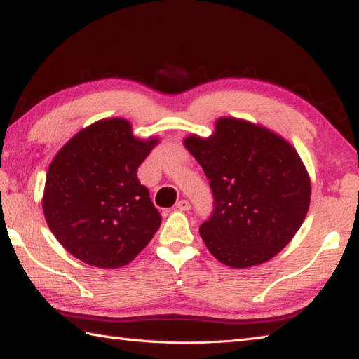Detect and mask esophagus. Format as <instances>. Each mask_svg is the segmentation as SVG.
<instances>
[{
	"instance_id": "esophagus-1",
	"label": "esophagus",
	"mask_w": 359,
	"mask_h": 359,
	"mask_svg": "<svg viewBox=\"0 0 359 359\" xmlns=\"http://www.w3.org/2000/svg\"><path fill=\"white\" fill-rule=\"evenodd\" d=\"M189 208H191V205H189V202L185 199H182L175 203V210H179V211H189Z\"/></svg>"
}]
</instances>
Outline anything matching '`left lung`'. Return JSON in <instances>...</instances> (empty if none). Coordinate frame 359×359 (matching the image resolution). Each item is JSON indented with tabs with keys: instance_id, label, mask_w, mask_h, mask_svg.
<instances>
[{
	"instance_id": "obj_1",
	"label": "left lung",
	"mask_w": 359,
	"mask_h": 359,
	"mask_svg": "<svg viewBox=\"0 0 359 359\" xmlns=\"http://www.w3.org/2000/svg\"><path fill=\"white\" fill-rule=\"evenodd\" d=\"M210 137L185 148L210 180L215 211L199 233L219 262L248 269L288 245L307 216L311 185L297 151L251 121L220 117Z\"/></svg>"
}]
</instances>
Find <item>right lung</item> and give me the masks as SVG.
I'll list each match as a JSON object with an SVG mask.
<instances>
[{"mask_svg":"<svg viewBox=\"0 0 359 359\" xmlns=\"http://www.w3.org/2000/svg\"><path fill=\"white\" fill-rule=\"evenodd\" d=\"M158 143L137 139L125 118L81 129L49 165L43 211L69 253L98 269H118L148 245L162 224L137 168Z\"/></svg>","mask_w":359,"mask_h":359,"instance_id":"add662e5","label":"right lung"}]
</instances>
